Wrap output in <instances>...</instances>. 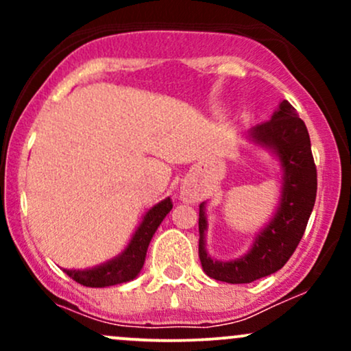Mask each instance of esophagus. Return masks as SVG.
<instances>
[{"label": "esophagus", "instance_id": "34e87169", "mask_svg": "<svg viewBox=\"0 0 351 351\" xmlns=\"http://www.w3.org/2000/svg\"><path fill=\"white\" fill-rule=\"evenodd\" d=\"M181 199L186 201V203H196V201L201 199V191L196 188L191 186H183L181 188Z\"/></svg>", "mask_w": 351, "mask_h": 351}]
</instances>
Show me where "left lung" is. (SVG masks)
Here are the masks:
<instances>
[{
	"mask_svg": "<svg viewBox=\"0 0 351 351\" xmlns=\"http://www.w3.org/2000/svg\"><path fill=\"white\" fill-rule=\"evenodd\" d=\"M249 136L279 158L282 196L276 215L256 236L251 251L226 263L208 256L206 203L199 204L201 265L211 279L228 284H249L284 267L304 236L317 196V168L307 127L287 100H282L271 120L251 128Z\"/></svg>",
	"mask_w": 351,
	"mask_h": 351,
	"instance_id": "1",
	"label": "left lung"
}]
</instances>
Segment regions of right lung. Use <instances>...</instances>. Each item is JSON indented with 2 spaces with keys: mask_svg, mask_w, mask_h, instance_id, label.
Instances as JSON below:
<instances>
[{
  "mask_svg": "<svg viewBox=\"0 0 351 351\" xmlns=\"http://www.w3.org/2000/svg\"><path fill=\"white\" fill-rule=\"evenodd\" d=\"M173 203L170 198L160 201L152 209H148L143 221L140 223L138 229L135 231L134 237L130 239L127 247L122 254L114 257L112 261L97 265V267L86 269V271H69L64 269V272L86 287H108V285L123 284V282L134 280L142 271L145 256H147L148 244H150L153 234L158 229L165 216L171 211Z\"/></svg>",
  "mask_w": 351,
  "mask_h": 351,
  "instance_id": "right-lung-1",
  "label": "right lung"
}]
</instances>
